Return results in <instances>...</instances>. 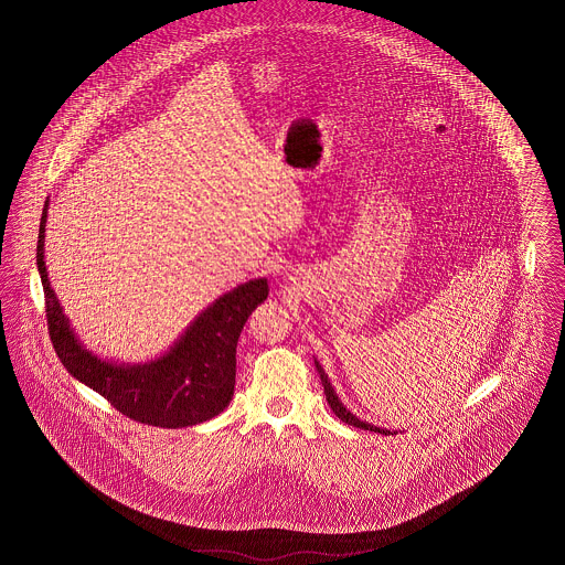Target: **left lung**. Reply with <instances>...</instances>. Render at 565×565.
<instances>
[{
    "mask_svg": "<svg viewBox=\"0 0 565 565\" xmlns=\"http://www.w3.org/2000/svg\"><path fill=\"white\" fill-rule=\"evenodd\" d=\"M316 369H318V373H320V379H322L323 385V394H326V401H328V406L332 408V413L341 419V422H345L348 426H353V428H362V430H371L379 431V434H385V436H390V434H398L396 430H387V428H376L373 424H369V422H362L360 417H355L353 413H351L350 408L345 406V404L341 403V398L337 396V392H334V387H332V383H330V379L326 375V371L322 369V364L318 362V358H316Z\"/></svg>",
    "mask_w": 565,
    "mask_h": 565,
    "instance_id": "8db88e82",
    "label": "left lung"
}]
</instances>
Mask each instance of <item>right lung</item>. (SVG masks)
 Masks as SVG:
<instances>
[{
	"label": "right lung",
	"instance_id": "1",
	"mask_svg": "<svg viewBox=\"0 0 565 565\" xmlns=\"http://www.w3.org/2000/svg\"><path fill=\"white\" fill-rule=\"evenodd\" d=\"M49 205L51 201L46 199L35 258L46 298L51 341L70 375L102 394L122 415L148 426L189 428L220 415L235 392V353L243 323L267 300V279H249L215 298L154 360L137 364L104 360L84 348L51 286L44 260Z\"/></svg>",
	"mask_w": 565,
	"mask_h": 565
}]
</instances>
